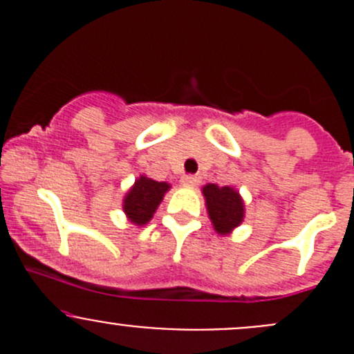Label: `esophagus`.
I'll list each match as a JSON object with an SVG mask.
<instances>
[{"mask_svg": "<svg viewBox=\"0 0 354 354\" xmlns=\"http://www.w3.org/2000/svg\"><path fill=\"white\" fill-rule=\"evenodd\" d=\"M181 185H185V187H197L198 178L194 176V174H187V176L181 178Z\"/></svg>", "mask_w": 354, "mask_h": 354, "instance_id": "esophagus-1", "label": "esophagus"}]
</instances>
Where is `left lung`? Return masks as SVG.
Here are the masks:
<instances>
[{"mask_svg": "<svg viewBox=\"0 0 354 354\" xmlns=\"http://www.w3.org/2000/svg\"><path fill=\"white\" fill-rule=\"evenodd\" d=\"M202 195L210 223L219 236H227L241 226L245 219V200L236 188L207 183L202 188Z\"/></svg>", "mask_w": 354, "mask_h": 354, "instance_id": "obj_1", "label": "left lung"}]
</instances>
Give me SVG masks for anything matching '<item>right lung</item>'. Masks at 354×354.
I'll list each match as a JSON object with an SVG mask.
<instances>
[{"mask_svg": "<svg viewBox=\"0 0 354 354\" xmlns=\"http://www.w3.org/2000/svg\"><path fill=\"white\" fill-rule=\"evenodd\" d=\"M169 188L171 185L166 181H156L145 174H140L124 194L123 212L127 219L138 227L151 223L157 207Z\"/></svg>", "mask_w": 354, "mask_h": 354, "instance_id": "obj_1", "label": "right lung"}]
</instances>
